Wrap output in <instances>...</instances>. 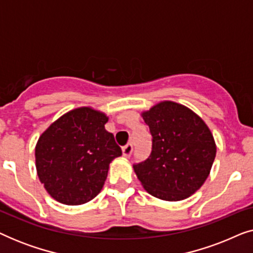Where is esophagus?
<instances>
[{"label":"esophagus","instance_id":"esophagus-1","mask_svg":"<svg viewBox=\"0 0 253 253\" xmlns=\"http://www.w3.org/2000/svg\"><path fill=\"white\" fill-rule=\"evenodd\" d=\"M122 153H123V157L126 158H129L131 153H132V145L131 144H126V146L122 147Z\"/></svg>","mask_w":253,"mask_h":253}]
</instances>
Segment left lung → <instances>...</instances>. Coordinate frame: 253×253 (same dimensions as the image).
Segmentation results:
<instances>
[{
  "instance_id": "obj_1",
  "label": "left lung",
  "mask_w": 253,
  "mask_h": 253,
  "mask_svg": "<svg viewBox=\"0 0 253 253\" xmlns=\"http://www.w3.org/2000/svg\"><path fill=\"white\" fill-rule=\"evenodd\" d=\"M150 127L152 151L134 172L150 195L183 200L204 184L215 159L213 134L188 107L162 101L141 114Z\"/></svg>"
}]
</instances>
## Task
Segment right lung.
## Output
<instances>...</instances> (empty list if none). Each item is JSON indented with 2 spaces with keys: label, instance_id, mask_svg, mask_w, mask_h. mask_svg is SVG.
Here are the masks:
<instances>
[{
  "label": "right lung",
  "instance_id": "right-lung-1",
  "mask_svg": "<svg viewBox=\"0 0 253 253\" xmlns=\"http://www.w3.org/2000/svg\"><path fill=\"white\" fill-rule=\"evenodd\" d=\"M108 117L89 107L70 110L50 124L36 146L38 176L47 192L65 205H82L101 191L109 164L122 155Z\"/></svg>",
  "mask_w": 253,
  "mask_h": 253
}]
</instances>
